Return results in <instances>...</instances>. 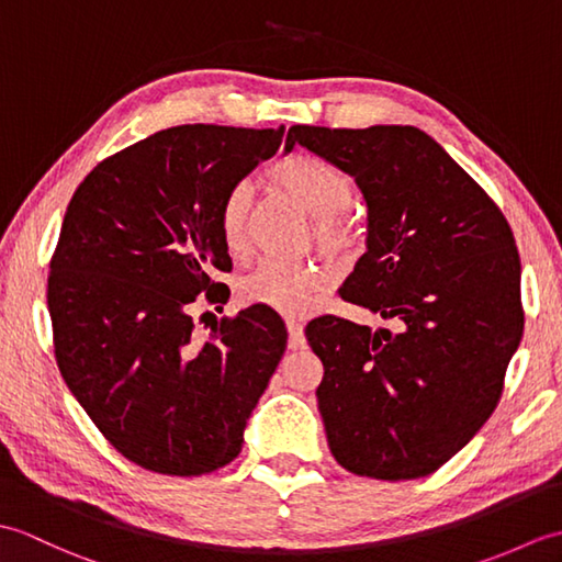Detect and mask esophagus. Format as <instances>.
Wrapping results in <instances>:
<instances>
[{
  "instance_id": "1",
  "label": "esophagus",
  "mask_w": 562,
  "mask_h": 562,
  "mask_svg": "<svg viewBox=\"0 0 562 562\" xmlns=\"http://www.w3.org/2000/svg\"><path fill=\"white\" fill-rule=\"evenodd\" d=\"M288 333H290V350H304L306 348V338H304V328L296 321H288Z\"/></svg>"
}]
</instances>
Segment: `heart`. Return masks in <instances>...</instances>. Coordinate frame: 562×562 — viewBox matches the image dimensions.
Here are the masks:
<instances>
[{"instance_id":"heart-1","label":"heart","mask_w":562,"mask_h":562,"mask_svg":"<svg viewBox=\"0 0 562 562\" xmlns=\"http://www.w3.org/2000/svg\"><path fill=\"white\" fill-rule=\"evenodd\" d=\"M274 190L314 214V238L333 260L350 258L364 241V226L350 212L352 178L340 166L308 151H294L268 169ZM250 190L246 183L226 188L217 205V232L226 254L241 258L248 250ZM321 288V272L306 260H266L241 284L246 304L268 306L284 316L308 312Z\"/></svg>"}]
</instances>
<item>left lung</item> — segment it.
Listing matches in <instances>:
<instances>
[{"label":"left lung","instance_id":"1","mask_svg":"<svg viewBox=\"0 0 562 562\" xmlns=\"http://www.w3.org/2000/svg\"><path fill=\"white\" fill-rule=\"evenodd\" d=\"M302 145L355 178L367 254L345 302L398 324L340 316L306 326L324 362L316 389L333 457L355 475L413 481L463 449L497 408L524 330L521 262L493 198L423 130L292 125Z\"/></svg>","mask_w":562,"mask_h":562}]
</instances>
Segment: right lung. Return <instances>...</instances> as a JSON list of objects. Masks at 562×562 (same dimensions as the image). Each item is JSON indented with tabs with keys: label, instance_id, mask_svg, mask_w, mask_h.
<instances>
[{
	"label": "right lung",
	"instance_id": "add662e5",
	"mask_svg": "<svg viewBox=\"0 0 562 562\" xmlns=\"http://www.w3.org/2000/svg\"><path fill=\"white\" fill-rule=\"evenodd\" d=\"M284 127L178 125L103 159L71 195L47 274L65 384L109 445L164 475L232 463L288 348L256 306L195 336L193 302L226 304L217 205ZM205 316V314H202Z\"/></svg>",
	"mask_w": 562,
	"mask_h": 562
}]
</instances>
